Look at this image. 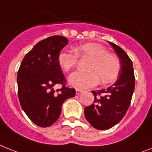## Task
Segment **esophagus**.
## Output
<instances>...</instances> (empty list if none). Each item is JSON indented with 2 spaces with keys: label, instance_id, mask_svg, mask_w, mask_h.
<instances>
[{
  "label": "esophagus",
  "instance_id": "34e87169",
  "mask_svg": "<svg viewBox=\"0 0 152 152\" xmlns=\"http://www.w3.org/2000/svg\"><path fill=\"white\" fill-rule=\"evenodd\" d=\"M82 92H83V91L82 90H80V89H76V95H80V94H81Z\"/></svg>",
  "mask_w": 152,
  "mask_h": 152
}]
</instances>
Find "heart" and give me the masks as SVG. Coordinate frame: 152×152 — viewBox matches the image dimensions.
I'll return each instance as SVG.
<instances>
[{"label":"heart","instance_id":"b5f03b06","mask_svg":"<svg viewBox=\"0 0 152 152\" xmlns=\"http://www.w3.org/2000/svg\"><path fill=\"white\" fill-rule=\"evenodd\" d=\"M76 54L62 50L58 55V63L63 70L68 72L76 65L78 56L89 58L87 72L76 71L69 77V83L76 89H87L95 86L101 82L105 84L113 82L119 72L118 58L98 43H88L74 48Z\"/></svg>","mask_w":152,"mask_h":152}]
</instances>
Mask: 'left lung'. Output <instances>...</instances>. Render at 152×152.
<instances>
[{
    "label": "left lung",
    "mask_w": 152,
    "mask_h": 152,
    "mask_svg": "<svg viewBox=\"0 0 152 152\" xmlns=\"http://www.w3.org/2000/svg\"><path fill=\"white\" fill-rule=\"evenodd\" d=\"M120 60L118 78L107 89L92 91L94 102L85 107L84 114L92 127L105 130L113 127L126 114L134 89V76L132 62L121 47L109 42ZM102 94L100 97L97 95Z\"/></svg>",
    "instance_id": "left-lung-1"
}]
</instances>
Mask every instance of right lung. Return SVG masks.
I'll list each match as a JSON object with an SVG mask.
<instances>
[{"instance_id": "right-lung-1", "label": "right lung", "mask_w": 152, "mask_h": 152, "mask_svg": "<svg viewBox=\"0 0 152 152\" xmlns=\"http://www.w3.org/2000/svg\"><path fill=\"white\" fill-rule=\"evenodd\" d=\"M65 37L52 36L37 43L26 54L18 72V97L21 107L34 124L49 127L60 117L63 102L76 91L65 86L58 55L68 44ZM63 84L61 89L54 86Z\"/></svg>"}]
</instances>
